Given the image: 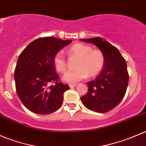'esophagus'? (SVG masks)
<instances>
[{"mask_svg":"<svg viewBox=\"0 0 146 146\" xmlns=\"http://www.w3.org/2000/svg\"><path fill=\"white\" fill-rule=\"evenodd\" d=\"M76 86V84H69V87H70V88H73Z\"/></svg>","mask_w":146,"mask_h":146,"instance_id":"obj_1","label":"esophagus"}]
</instances>
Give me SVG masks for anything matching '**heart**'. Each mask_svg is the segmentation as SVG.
I'll list each match as a JSON object with an SVG mask.
<instances>
[{
  "mask_svg": "<svg viewBox=\"0 0 146 146\" xmlns=\"http://www.w3.org/2000/svg\"><path fill=\"white\" fill-rule=\"evenodd\" d=\"M69 54L75 56L78 60L76 64V70L66 73L63 80L67 82H77L87 76L94 77L99 74L104 65V56L100 50L94 49L89 45L76 43L70 47ZM54 65L60 73H64L67 68L64 52L59 51L54 57Z\"/></svg>",
  "mask_w": 146,
  "mask_h": 146,
  "instance_id": "obj_1",
  "label": "heart"
}]
</instances>
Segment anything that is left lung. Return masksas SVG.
<instances>
[{"instance_id":"obj_1","label":"left lung","mask_w":146,"mask_h":146,"mask_svg":"<svg viewBox=\"0 0 146 146\" xmlns=\"http://www.w3.org/2000/svg\"><path fill=\"white\" fill-rule=\"evenodd\" d=\"M93 44L104 56V65L99 76L87 82L88 90L80 98L86 108L98 113L110 111L123 100L128 83L129 73L126 60L119 51L102 38L80 39Z\"/></svg>"}]
</instances>
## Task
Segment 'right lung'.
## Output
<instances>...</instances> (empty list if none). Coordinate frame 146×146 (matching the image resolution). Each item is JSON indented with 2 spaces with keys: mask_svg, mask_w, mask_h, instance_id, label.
Listing matches in <instances>:
<instances>
[{
  "mask_svg": "<svg viewBox=\"0 0 146 146\" xmlns=\"http://www.w3.org/2000/svg\"><path fill=\"white\" fill-rule=\"evenodd\" d=\"M70 42L51 36L38 38L20 54L15 70L16 91L29 111L48 114L61 107L69 87L58 79L54 57Z\"/></svg>",
  "mask_w": 146,
  "mask_h": 146,
  "instance_id": "1",
  "label": "right lung"
}]
</instances>
